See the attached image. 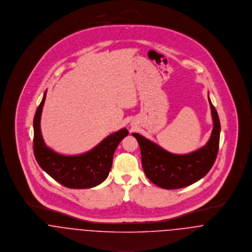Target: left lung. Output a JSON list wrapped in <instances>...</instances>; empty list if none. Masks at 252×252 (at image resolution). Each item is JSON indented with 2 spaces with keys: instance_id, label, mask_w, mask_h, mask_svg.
<instances>
[{
  "instance_id": "1",
  "label": "left lung",
  "mask_w": 252,
  "mask_h": 252,
  "mask_svg": "<svg viewBox=\"0 0 252 252\" xmlns=\"http://www.w3.org/2000/svg\"><path fill=\"white\" fill-rule=\"evenodd\" d=\"M208 99L214 127L208 143L197 151L187 155H175L138 133H132L139 144L143 170L147 178L158 187L177 189L190 186L206 176L213 167L219 152L220 122L209 96Z\"/></svg>"
}]
</instances>
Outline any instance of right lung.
Wrapping results in <instances>:
<instances>
[{
  "mask_svg": "<svg viewBox=\"0 0 252 252\" xmlns=\"http://www.w3.org/2000/svg\"><path fill=\"white\" fill-rule=\"evenodd\" d=\"M45 97L46 91L33 118V154L38 165L65 188L90 189L98 186L108 177L114 153L119 143L127 136V129L114 132L82 155H60L48 148L42 138L40 117Z\"/></svg>",
  "mask_w": 252,
  "mask_h": 252,
  "instance_id": "1",
  "label": "right lung"
}]
</instances>
